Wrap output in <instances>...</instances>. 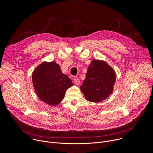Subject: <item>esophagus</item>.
<instances>
[{
    "mask_svg": "<svg viewBox=\"0 0 153 153\" xmlns=\"http://www.w3.org/2000/svg\"><path fill=\"white\" fill-rule=\"evenodd\" d=\"M73 81L74 82V83L76 85H79L80 84V79H79V77H75L74 79H73Z\"/></svg>",
    "mask_w": 153,
    "mask_h": 153,
    "instance_id": "1",
    "label": "esophagus"
}]
</instances>
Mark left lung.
I'll use <instances>...</instances> for the list:
<instances>
[{"label":"left lung","instance_id":"8db88e82","mask_svg":"<svg viewBox=\"0 0 153 153\" xmlns=\"http://www.w3.org/2000/svg\"><path fill=\"white\" fill-rule=\"evenodd\" d=\"M116 79V74L112 67L105 61L94 59L89 65L80 90L87 100L100 102L112 94Z\"/></svg>","mask_w":153,"mask_h":153}]
</instances>
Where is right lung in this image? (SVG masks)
I'll use <instances>...</instances> for the list:
<instances>
[{"mask_svg": "<svg viewBox=\"0 0 153 153\" xmlns=\"http://www.w3.org/2000/svg\"><path fill=\"white\" fill-rule=\"evenodd\" d=\"M33 84L39 99L51 106L59 104L67 89L73 86L71 80L62 73L56 62H43L33 72Z\"/></svg>", "mask_w": 153, "mask_h": 153, "instance_id": "add662e5", "label": "right lung"}]
</instances>
